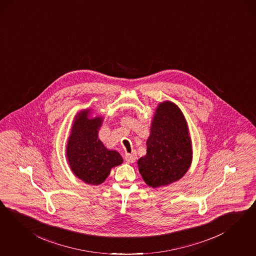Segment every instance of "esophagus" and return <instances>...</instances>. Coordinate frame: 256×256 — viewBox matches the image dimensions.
Returning <instances> with one entry per match:
<instances>
[{"mask_svg": "<svg viewBox=\"0 0 256 256\" xmlns=\"http://www.w3.org/2000/svg\"><path fill=\"white\" fill-rule=\"evenodd\" d=\"M136 152H132V154H125V160L128 162V163H134L136 162Z\"/></svg>", "mask_w": 256, "mask_h": 256, "instance_id": "1", "label": "esophagus"}]
</instances>
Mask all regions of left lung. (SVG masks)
I'll return each mask as SVG.
<instances>
[{
	"label": "left lung",
	"mask_w": 256,
	"mask_h": 256,
	"mask_svg": "<svg viewBox=\"0 0 256 256\" xmlns=\"http://www.w3.org/2000/svg\"><path fill=\"white\" fill-rule=\"evenodd\" d=\"M147 154L138 161L148 186L156 188L180 180L192 161V146L186 120L172 102L158 104L154 116Z\"/></svg>",
	"instance_id": "1"
}]
</instances>
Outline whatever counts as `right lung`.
Here are the masks:
<instances>
[{"mask_svg":"<svg viewBox=\"0 0 256 256\" xmlns=\"http://www.w3.org/2000/svg\"><path fill=\"white\" fill-rule=\"evenodd\" d=\"M90 113L86 109L75 116L66 144V158L75 176L88 184L98 186L124 159L116 150L106 148L98 138L104 120L102 116L90 118Z\"/></svg>","mask_w":256,"mask_h":256,"instance_id":"1","label":"right lung"}]
</instances>
